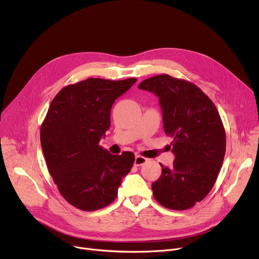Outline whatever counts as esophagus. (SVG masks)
Wrapping results in <instances>:
<instances>
[{
    "label": "esophagus",
    "instance_id": "34e87169",
    "mask_svg": "<svg viewBox=\"0 0 259 259\" xmlns=\"http://www.w3.org/2000/svg\"><path fill=\"white\" fill-rule=\"evenodd\" d=\"M148 161V158L144 157V156H141V155H137L135 156V159H134V166H143L145 165L146 162Z\"/></svg>",
    "mask_w": 259,
    "mask_h": 259
}]
</instances>
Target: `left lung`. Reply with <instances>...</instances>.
Wrapping results in <instances>:
<instances>
[{
    "instance_id": "obj_1",
    "label": "left lung",
    "mask_w": 259,
    "mask_h": 259,
    "mask_svg": "<svg viewBox=\"0 0 259 259\" xmlns=\"http://www.w3.org/2000/svg\"><path fill=\"white\" fill-rule=\"evenodd\" d=\"M140 89L159 99L164 131L173 141V166H161L154 198L171 210H186L213 188L226 153V132L213 102L196 85L168 74L143 80Z\"/></svg>"
}]
</instances>
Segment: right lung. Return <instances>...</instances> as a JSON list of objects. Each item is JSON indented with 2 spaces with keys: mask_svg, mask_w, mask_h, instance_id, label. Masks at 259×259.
Wrapping results in <instances>:
<instances>
[{
  "mask_svg": "<svg viewBox=\"0 0 259 259\" xmlns=\"http://www.w3.org/2000/svg\"><path fill=\"white\" fill-rule=\"evenodd\" d=\"M138 79L87 78L64 87L40 126V146L53 182L73 207L95 211L116 198L134 154L113 155L99 145L110 128L114 101Z\"/></svg>",
  "mask_w": 259,
  "mask_h": 259,
  "instance_id": "right-lung-1",
  "label": "right lung"
}]
</instances>
